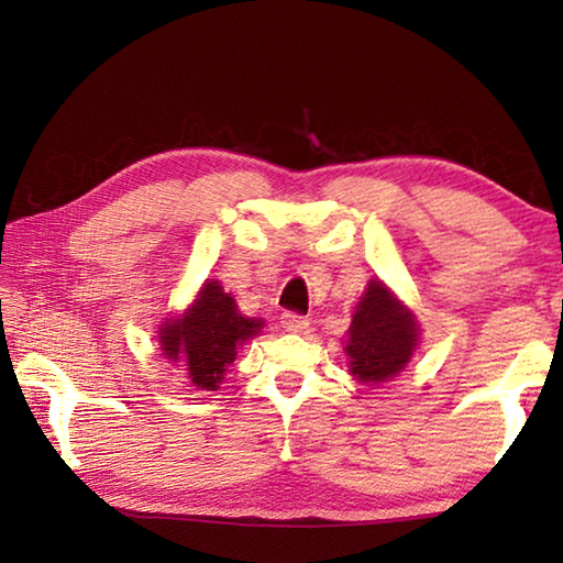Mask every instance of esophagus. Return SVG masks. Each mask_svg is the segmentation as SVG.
I'll return each instance as SVG.
<instances>
[{
    "mask_svg": "<svg viewBox=\"0 0 563 563\" xmlns=\"http://www.w3.org/2000/svg\"><path fill=\"white\" fill-rule=\"evenodd\" d=\"M280 322H283V328L288 330V332H305V330H308V325H310L308 318L300 316V312H292V310L283 312Z\"/></svg>",
    "mask_w": 563,
    "mask_h": 563,
    "instance_id": "esophagus-1",
    "label": "esophagus"
}]
</instances>
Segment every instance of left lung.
Wrapping results in <instances>:
<instances>
[{
  "instance_id": "8db88e82",
  "label": "left lung",
  "mask_w": 563,
  "mask_h": 563,
  "mask_svg": "<svg viewBox=\"0 0 563 563\" xmlns=\"http://www.w3.org/2000/svg\"><path fill=\"white\" fill-rule=\"evenodd\" d=\"M415 345V318L383 283H369L350 325V373L362 383H385L407 365Z\"/></svg>"
}]
</instances>
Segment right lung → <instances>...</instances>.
<instances>
[{"mask_svg":"<svg viewBox=\"0 0 563 563\" xmlns=\"http://www.w3.org/2000/svg\"><path fill=\"white\" fill-rule=\"evenodd\" d=\"M261 328V320L243 318L231 295L211 280L203 285L184 318L161 328V350L168 360L180 362L196 389H216L225 367L235 360L238 345Z\"/></svg>","mask_w":563,"mask_h":563,"instance_id":"1","label":"right lung"}]
</instances>
